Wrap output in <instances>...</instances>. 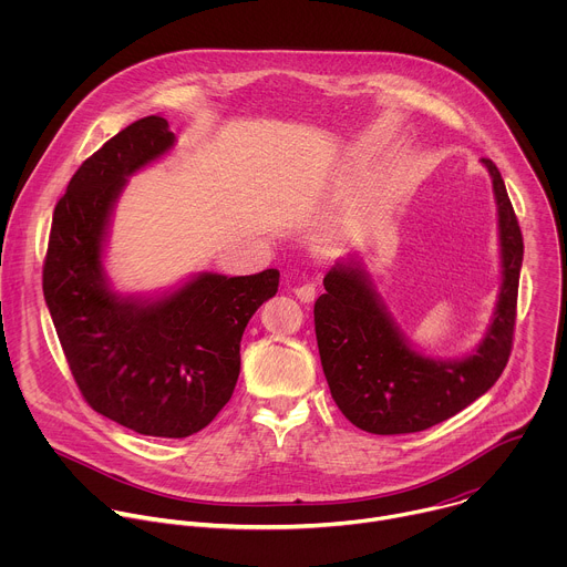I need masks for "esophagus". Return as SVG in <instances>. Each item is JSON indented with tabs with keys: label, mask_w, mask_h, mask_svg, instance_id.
<instances>
[{
	"label": "esophagus",
	"mask_w": 567,
	"mask_h": 567,
	"mask_svg": "<svg viewBox=\"0 0 567 567\" xmlns=\"http://www.w3.org/2000/svg\"><path fill=\"white\" fill-rule=\"evenodd\" d=\"M293 293H296V298H298L300 302H311V300L316 298V285H313V282L298 285V287L293 289Z\"/></svg>",
	"instance_id": "obj_1"
}]
</instances>
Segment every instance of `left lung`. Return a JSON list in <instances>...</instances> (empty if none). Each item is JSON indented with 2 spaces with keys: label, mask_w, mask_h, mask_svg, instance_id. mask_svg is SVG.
Segmentation results:
<instances>
[{
  "label": "left lung",
  "mask_w": 567,
  "mask_h": 567,
  "mask_svg": "<svg viewBox=\"0 0 567 567\" xmlns=\"http://www.w3.org/2000/svg\"><path fill=\"white\" fill-rule=\"evenodd\" d=\"M492 175L498 206L503 282L487 332L462 359H433L413 348L388 311L359 256L337 262L313 305V326L330 392L361 431L401 435L426 431L487 392L503 374L514 341L523 235L501 171Z\"/></svg>",
  "instance_id": "8db88e82"
}]
</instances>
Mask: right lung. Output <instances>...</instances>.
<instances>
[{
  "label": "right lung",
  "instance_id": "right-lung-1",
  "mask_svg": "<svg viewBox=\"0 0 567 567\" xmlns=\"http://www.w3.org/2000/svg\"><path fill=\"white\" fill-rule=\"evenodd\" d=\"M175 145L168 121L121 130L71 177L53 210L42 289L69 370L90 406L150 437L208 426L239 377V341L276 296V269L197 274L152 298L112 289L103 267L110 219L127 179Z\"/></svg>",
  "mask_w": 567,
  "mask_h": 567
}]
</instances>
